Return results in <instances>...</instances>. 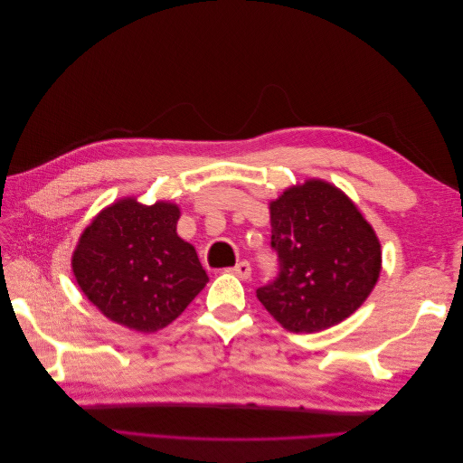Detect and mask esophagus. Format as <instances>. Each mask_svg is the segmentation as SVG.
Segmentation results:
<instances>
[{"label":"esophagus","mask_w":463,"mask_h":463,"mask_svg":"<svg viewBox=\"0 0 463 463\" xmlns=\"http://www.w3.org/2000/svg\"><path fill=\"white\" fill-rule=\"evenodd\" d=\"M232 274H235L237 278H241V279H247L249 276H250V264L247 262V260H241V262H237L233 269L230 270Z\"/></svg>","instance_id":"34e87169"}]
</instances>
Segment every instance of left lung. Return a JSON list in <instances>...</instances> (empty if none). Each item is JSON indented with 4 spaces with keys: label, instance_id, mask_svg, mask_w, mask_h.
I'll list each match as a JSON object with an SVG mask.
<instances>
[{
    "label": "left lung",
    "instance_id": "1",
    "mask_svg": "<svg viewBox=\"0 0 463 463\" xmlns=\"http://www.w3.org/2000/svg\"><path fill=\"white\" fill-rule=\"evenodd\" d=\"M278 276L257 298L279 325L313 334L338 325L369 298L381 274V243L357 206L318 179L270 203Z\"/></svg>",
    "mask_w": 463,
    "mask_h": 463
}]
</instances>
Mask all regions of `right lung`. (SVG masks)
Here are the masks:
<instances>
[{"label": "right lung", "mask_w": 463, "mask_h": 463, "mask_svg": "<svg viewBox=\"0 0 463 463\" xmlns=\"http://www.w3.org/2000/svg\"><path fill=\"white\" fill-rule=\"evenodd\" d=\"M179 208L123 199L98 214L73 253L82 293L118 325L156 332L206 286L197 250L175 232Z\"/></svg>", "instance_id": "1"}]
</instances>
